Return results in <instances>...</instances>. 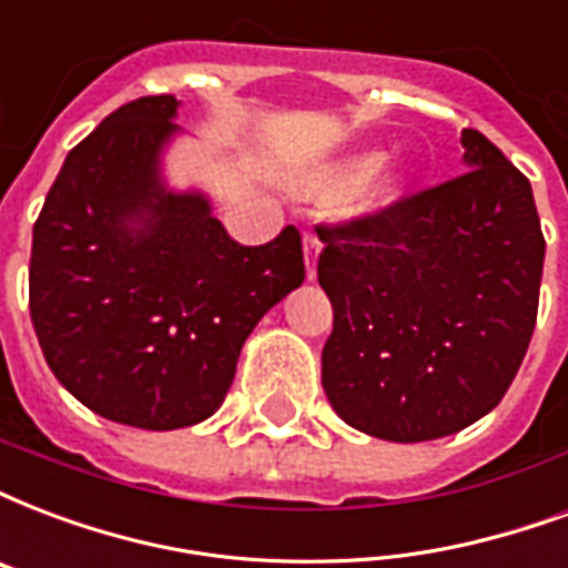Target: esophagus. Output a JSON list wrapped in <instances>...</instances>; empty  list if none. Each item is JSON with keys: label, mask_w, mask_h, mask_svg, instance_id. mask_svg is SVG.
I'll list each match as a JSON object with an SVG mask.
<instances>
[{"label": "esophagus", "mask_w": 568, "mask_h": 568, "mask_svg": "<svg viewBox=\"0 0 568 568\" xmlns=\"http://www.w3.org/2000/svg\"><path fill=\"white\" fill-rule=\"evenodd\" d=\"M320 251H323V242H320L317 233H305V272H308V278H317Z\"/></svg>", "instance_id": "obj_1"}]
</instances>
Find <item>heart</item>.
I'll return each mask as SVG.
<instances>
[{
	"label": "heart",
	"instance_id": "b5f03b06",
	"mask_svg": "<svg viewBox=\"0 0 568 568\" xmlns=\"http://www.w3.org/2000/svg\"><path fill=\"white\" fill-rule=\"evenodd\" d=\"M374 164H377V158L374 155L356 158V161H349L344 168L332 170L323 182H317V191L320 194H347V191H353V187L359 185L362 179L368 176ZM398 191L400 176H395V173H383L381 179L371 182L368 194H365V203H368V206H386V203H392V200L398 197Z\"/></svg>",
	"mask_w": 568,
	"mask_h": 568
}]
</instances>
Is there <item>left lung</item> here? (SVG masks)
<instances>
[{
  "mask_svg": "<svg viewBox=\"0 0 568 568\" xmlns=\"http://www.w3.org/2000/svg\"><path fill=\"white\" fill-rule=\"evenodd\" d=\"M462 176L317 224L335 311L323 389L353 428L437 440L491 413L530 347L545 236L530 179L464 128Z\"/></svg>",
  "mask_w": 568,
  "mask_h": 568,
  "instance_id": "obj_1",
  "label": "left lung"
}]
</instances>
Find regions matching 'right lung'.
Masks as SVG:
<instances>
[{"label": "right lung", "mask_w": 568, "mask_h": 568, "mask_svg": "<svg viewBox=\"0 0 568 568\" xmlns=\"http://www.w3.org/2000/svg\"><path fill=\"white\" fill-rule=\"evenodd\" d=\"M179 101L113 110L68 152L32 230L29 314L57 381L89 410L173 430L219 410L242 344L305 281L300 230L239 245L158 158Z\"/></svg>", "instance_id": "1"}]
</instances>
